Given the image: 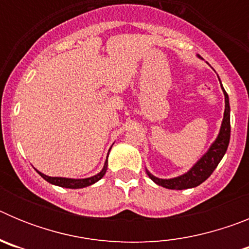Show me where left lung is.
Segmentation results:
<instances>
[{"label": "left lung", "mask_w": 249, "mask_h": 249, "mask_svg": "<svg viewBox=\"0 0 249 249\" xmlns=\"http://www.w3.org/2000/svg\"><path fill=\"white\" fill-rule=\"evenodd\" d=\"M199 57V56H198ZM221 82V80H219ZM222 91L224 94V113L223 120L221 123L218 135L213 141L210 148L199 158L192 167H191L186 173L173 178H158L152 175L148 169L146 168V172L148 177L156 184L168 190H187V188H193V187L199 186L203 183L207 178L210 177L218 166L223 156L226 155V151L230 144L231 138V107H230V98H228L227 92L224 91L223 86L221 85Z\"/></svg>", "instance_id": "obj_1"}]
</instances>
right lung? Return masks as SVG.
I'll list each match as a JSON object with an SVG mask.
<instances>
[{
    "label": "right lung",
    "mask_w": 249,
    "mask_h": 249,
    "mask_svg": "<svg viewBox=\"0 0 249 249\" xmlns=\"http://www.w3.org/2000/svg\"><path fill=\"white\" fill-rule=\"evenodd\" d=\"M111 149V148H109ZM108 158V156H107ZM107 166H108V160H106L105 164H103V168L101 169V172H98L97 175L92 176V177L89 178H66V177H50V176L43 175L42 172H38V175L46 179L47 182H50L51 184H54V186L63 187V188H72V190H77V188H85V187H89L91 184L96 183L106 175L107 172Z\"/></svg>",
    "instance_id": "1"
}]
</instances>
